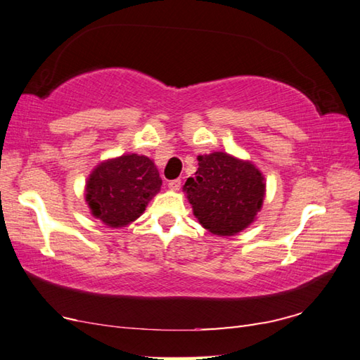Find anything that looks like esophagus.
Returning a JSON list of instances; mask_svg holds the SVG:
<instances>
[{"label": "esophagus", "instance_id": "1", "mask_svg": "<svg viewBox=\"0 0 360 360\" xmlns=\"http://www.w3.org/2000/svg\"><path fill=\"white\" fill-rule=\"evenodd\" d=\"M168 187H170L172 190H179L181 188V179H173L168 182Z\"/></svg>", "mask_w": 360, "mask_h": 360}]
</instances>
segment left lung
Segmentation results:
<instances>
[{
  "mask_svg": "<svg viewBox=\"0 0 360 360\" xmlns=\"http://www.w3.org/2000/svg\"><path fill=\"white\" fill-rule=\"evenodd\" d=\"M195 178L184 190L195 217L209 232L231 236L255 219L264 198V178L255 165L215 151L198 156Z\"/></svg>",
  "mask_w": 360,
  "mask_h": 360,
  "instance_id": "left-lung-1",
  "label": "left lung"
}]
</instances>
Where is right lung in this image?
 I'll return each mask as SVG.
<instances>
[{
	"mask_svg": "<svg viewBox=\"0 0 360 360\" xmlns=\"http://www.w3.org/2000/svg\"><path fill=\"white\" fill-rule=\"evenodd\" d=\"M160 186L153 160L125 155L96 167L86 182V202L106 226L124 227L142 215Z\"/></svg>",
	"mask_w": 360,
	"mask_h": 360,
	"instance_id": "obj_1",
	"label": "right lung"
}]
</instances>
